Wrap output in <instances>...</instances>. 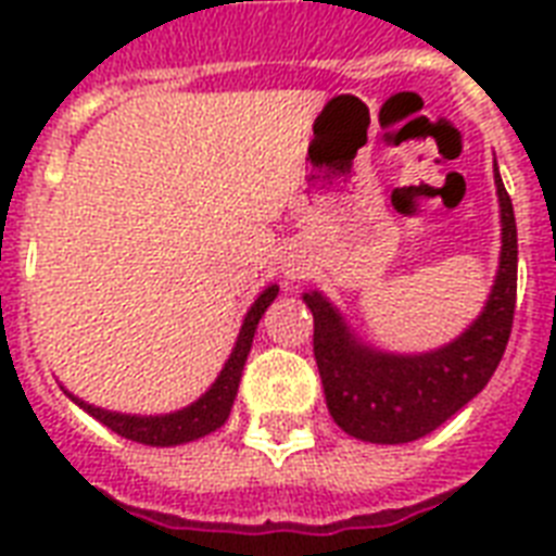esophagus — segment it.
Listing matches in <instances>:
<instances>
[{
	"label": "esophagus",
	"instance_id": "34e87169",
	"mask_svg": "<svg viewBox=\"0 0 556 556\" xmlns=\"http://www.w3.org/2000/svg\"><path fill=\"white\" fill-rule=\"evenodd\" d=\"M282 274L288 279H303L308 274V265H305L303 256H296V253H288L286 260H282Z\"/></svg>",
	"mask_w": 556,
	"mask_h": 556
}]
</instances>
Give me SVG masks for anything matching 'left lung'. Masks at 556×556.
Wrapping results in <instances>:
<instances>
[{
	"instance_id": "1",
	"label": "left lung",
	"mask_w": 556,
	"mask_h": 556,
	"mask_svg": "<svg viewBox=\"0 0 556 556\" xmlns=\"http://www.w3.org/2000/svg\"><path fill=\"white\" fill-rule=\"evenodd\" d=\"M493 181L502 218L500 270L482 314L447 346L418 355L380 352L355 338L320 291L303 294L314 314V361L326 404L349 435L371 444L424 439L473 401L500 366L517 308V218L496 164Z\"/></svg>"
}]
</instances>
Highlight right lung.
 I'll return each instance as SVG.
<instances>
[{
    "label": "right lung",
    "mask_w": 556,
    "mask_h": 556,
    "mask_svg": "<svg viewBox=\"0 0 556 556\" xmlns=\"http://www.w3.org/2000/svg\"><path fill=\"white\" fill-rule=\"evenodd\" d=\"M279 286H268L262 291L253 305L248 308L242 320V329H239V338H236V346L230 352V357L225 361L218 378L213 380V387L192 401L185 409H176V413L167 415H126V413H109V409H100L94 404H86L83 397L72 395L65 389V395L72 397L74 404L86 409L91 418H98L100 424H106L109 430L124 435L129 441H138V444H150V447H176V444H187V441H195L201 435H210L216 432L222 424L227 421L230 415V406L236 401V392H239V380H242L244 361L251 355L253 334H256V326H260L262 314L268 312V305L277 300Z\"/></svg>",
    "instance_id": "right-lung-1"
}]
</instances>
